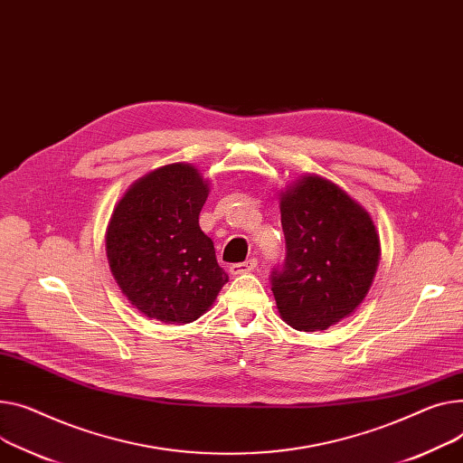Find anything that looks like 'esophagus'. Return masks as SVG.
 <instances>
[{
	"mask_svg": "<svg viewBox=\"0 0 463 463\" xmlns=\"http://www.w3.org/2000/svg\"><path fill=\"white\" fill-rule=\"evenodd\" d=\"M257 268V259H248L245 262H238V264H231L229 271L232 275H240V273H248L253 271Z\"/></svg>",
	"mask_w": 463,
	"mask_h": 463,
	"instance_id": "obj_1",
	"label": "esophagus"
}]
</instances>
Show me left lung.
Here are the masks:
<instances>
[{
    "mask_svg": "<svg viewBox=\"0 0 463 463\" xmlns=\"http://www.w3.org/2000/svg\"><path fill=\"white\" fill-rule=\"evenodd\" d=\"M287 262L271 273L281 318L298 331H322L348 318L366 298L382 245L376 225L343 188L303 175L279 194Z\"/></svg>",
    "mask_w": 463,
    "mask_h": 463,
    "instance_id": "8db88e82",
    "label": "left lung"
}]
</instances>
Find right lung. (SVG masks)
I'll use <instances>...</instances> for the list:
<instances>
[{
  "mask_svg": "<svg viewBox=\"0 0 463 463\" xmlns=\"http://www.w3.org/2000/svg\"><path fill=\"white\" fill-rule=\"evenodd\" d=\"M208 194L210 182L199 169L178 162L137 178L111 212L109 269L134 309L150 320L190 324L229 281L199 227Z\"/></svg>",
  "mask_w": 463,
  "mask_h": 463,
  "instance_id": "obj_1",
  "label": "right lung"
}]
</instances>
